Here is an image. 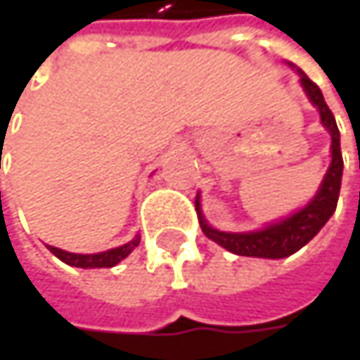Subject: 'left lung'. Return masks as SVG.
<instances>
[{"label":"left lung","instance_id":"1","mask_svg":"<svg viewBox=\"0 0 360 360\" xmlns=\"http://www.w3.org/2000/svg\"><path fill=\"white\" fill-rule=\"evenodd\" d=\"M300 72V85L304 87L309 100L313 106H317L321 114V122L331 135V165L325 173V179L317 191V195L298 212L292 217L271 223L258 231H248V233H227L210 227L206 219L202 217L200 208V195L195 198V210L200 219V227L206 238L223 246L225 250L240 254V256H258V258H285L294 252H298L304 244H309L329 221V217L335 212L338 206V195H340V185H342V150H340V131L335 124V118L331 114L329 106L325 104L321 89L302 72Z\"/></svg>","mask_w":360,"mask_h":360}]
</instances>
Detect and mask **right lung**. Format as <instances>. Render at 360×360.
Returning a JSON list of instances; mask_svg holds the SVG:
<instances>
[{"instance_id": "1", "label": "right lung", "mask_w": 360, "mask_h": 360, "mask_svg": "<svg viewBox=\"0 0 360 360\" xmlns=\"http://www.w3.org/2000/svg\"><path fill=\"white\" fill-rule=\"evenodd\" d=\"M137 246H139V236H135V240H131L124 246H118V248H112V250L106 252H98V254H75V252L60 250V248H53V246H47V248H49V252L53 256H58L62 262H66L70 266L102 269V266H114V264H118L122 258H127Z\"/></svg>"}]
</instances>
